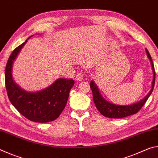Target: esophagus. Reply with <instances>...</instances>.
Segmentation results:
<instances>
[{
  "label": "esophagus",
  "instance_id": "34e87169",
  "mask_svg": "<svg viewBox=\"0 0 158 158\" xmlns=\"http://www.w3.org/2000/svg\"><path fill=\"white\" fill-rule=\"evenodd\" d=\"M76 79L78 81H83V80H84V74H83L81 73H77L76 75Z\"/></svg>",
  "mask_w": 158,
  "mask_h": 158
}]
</instances>
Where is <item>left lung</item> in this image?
Wrapping results in <instances>:
<instances>
[{"instance_id":"obj_1","label":"left lung","mask_w":158,"mask_h":158,"mask_svg":"<svg viewBox=\"0 0 158 158\" xmlns=\"http://www.w3.org/2000/svg\"><path fill=\"white\" fill-rule=\"evenodd\" d=\"M146 52L147 57H148V58L150 60V62H151L152 71H153V81H152L151 90H150L148 94H147L142 100L137 102L131 104V105H118L109 102V101H106L105 99L102 97V95H101L100 90H99L98 85L95 84V83L93 81V80L90 81V86L93 92V101H94L96 108L98 109V110L100 111V114L102 115H103L104 116L111 118H124L128 116H130V115L135 114L140 110L141 107L144 105V104L146 103V102L148 100V98L150 97V95H151L155 85L156 73H155L154 65L151 55H150L148 51L146 49Z\"/></svg>"}]
</instances>
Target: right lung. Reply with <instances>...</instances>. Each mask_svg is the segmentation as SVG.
I'll list each match as a JSON object with an SVG mask.
<instances>
[{
	"label": "right lung",
	"instance_id": "1",
	"mask_svg": "<svg viewBox=\"0 0 158 158\" xmlns=\"http://www.w3.org/2000/svg\"><path fill=\"white\" fill-rule=\"evenodd\" d=\"M30 37L13 51L7 60L5 73L7 95L12 105L27 119L37 123L53 121L65 107L74 81L58 79L46 89L36 92L26 91L15 83L12 77L13 63Z\"/></svg>",
	"mask_w": 158,
	"mask_h": 158
}]
</instances>
